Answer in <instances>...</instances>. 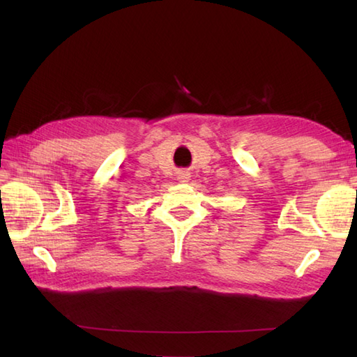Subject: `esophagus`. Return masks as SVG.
I'll list each match as a JSON object with an SVG mask.
<instances>
[{
	"label": "esophagus",
	"instance_id": "34e87169",
	"mask_svg": "<svg viewBox=\"0 0 357 357\" xmlns=\"http://www.w3.org/2000/svg\"><path fill=\"white\" fill-rule=\"evenodd\" d=\"M177 178H178L180 181H188V180H189V174L185 172V171H181V172H178Z\"/></svg>",
	"mask_w": 357,
	"mask_h": 357
}]
</instances>
